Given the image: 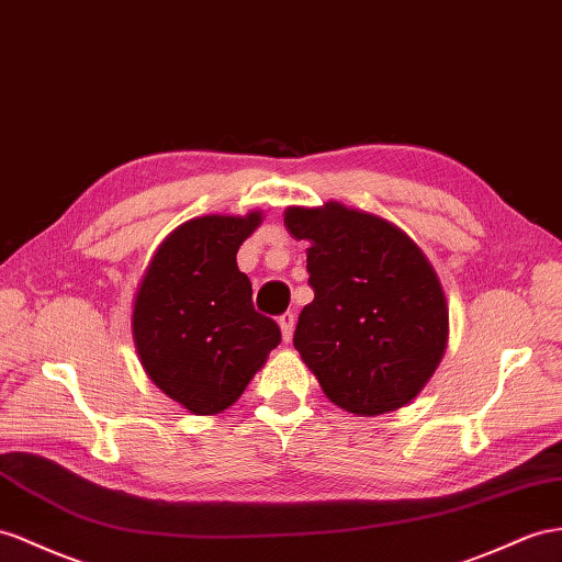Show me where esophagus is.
<instances>
[{"instance_id":"34e87169","label":"esophagus","mask_w":562,"mask_h":562,"mask_svg":"<svg viewBox=\"0 0 562 562\" xmlns=\"http://www.w3.org/2000/svg\"><path fill=\"white\" fill-rule=\"evenodd\" d=\"M278 325L282 329V339L290 341L292 333H294V313H282L278 318Z\"/></svg>"}]
</instances>
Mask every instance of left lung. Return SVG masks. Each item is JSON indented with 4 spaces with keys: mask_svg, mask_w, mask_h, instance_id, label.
<instances>
[{
    "mask_svg": "<svg viewBox=\"0 0 562 562\" xmlns=\"http://www.w3.org/2000/svg\"><path fill=\"white\" fill-rule=\"evenodd\" d=\"M284 227L306 239L313 301L294 347L341 411L372 418L418 396L449 344V304L435 266L404 229L327 201L286 206Z\"/></svg>",
    "mask_w": 562,
    "mask_h": 562,
    "instance_id": "obj_1",
    "label": "left lung"
}]
</instances>
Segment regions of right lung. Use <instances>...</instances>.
I'll use <instances>...</instances> for the list:
<instances>
[{
  "mask_svg": "<svg viewBox=\"0 0 562 562\" xmlns=\"http://www.w3.org/2000/svg\"><path fill=\"white\" fill-rule=\"evenodd\" d=\"M263 223L199 215L158 244L133 301V341L147 378L192 415L229 408L280 344L276 321L256 313L237 268L241 241Z\"/></svg>",
  "mask_w": 562,
  "mask_h": 562,
  "instance_id": "right-lung-1",
  "label": "right lung"
}]
</instances>
